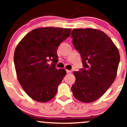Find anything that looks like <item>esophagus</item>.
I'll return each mask as SVG.
<instances>
[{"mask_svg": "<svg viewBox=\"0 0 127 127\" xmlns=\"http://www.w3.org/2000/svg\"><path fill=\"white\" fill-rule=\"evenodd\" d=\"M66 72H67V73H71V71H70V70H66Z\"/></svg>", "mask_w": 127, "mask_h": 127, "instance_id": "esophagus-1", "label": "esophagus"}]
</instances>
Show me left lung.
Returning <instances> with one entry per match:
<instances>
[{
  "instance_id": "obj_1",
  "label": "left lung",
  "mask_w": 127,
  "mask_h": 127,
  "mask_svg": "<svg viewBox=\"0 0 127 127\" xmlns=\"http://www.w3.org/2000/svg\"><path fill=\"white\" fill-rule=\"evenodd\" d=\"M71 37L83 63V68L74 73L75 81L71 91L80 101H95L110 87L116 77L119 52L112 40L100 30L75 29Z\"/></svg>"
}]
</instances>
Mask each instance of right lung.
Here are the masks:
<instances>
[{
	"label": "right lung",
	"mask_w": 127,
	"mask_h": 127,
	"mask_svg": "<svg viewBox=\"0 0 127 127\" xmlns=\"http://www.w3.org/2000/svg\"><path fill=\"white\" fill-rule=\"evenodd\" d=\"M70 29L52 27L36 29L26 35L16 48L14 63L17 79L34 100L47 102L56 95L66 74L65 69L56 68L59 61L57 49L70 36Z\"/></svg>",
	"instance_id": "right-lung-1"
}]
</instances>
